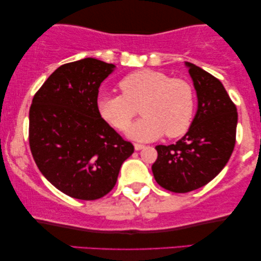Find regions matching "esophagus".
Returning a JSON list of instances; mask_svg holds the SVG:
<instances>
[{
  "label": "esophagus",
  "instance_id": "34e87169",
  "mask_svg": "<svg viewBox=\"0 0 261 261\" xmlns=\"http://www.w3.org/2000/svg\"><path fill=\"white\" fill-rule=\"evenodd\" d=\"M146 146L145 145H142V144H134V148H135V151H140V149H142V148H145Z\"/></svg>",
  "mask_w": 261,
  "mask_h": 261
}]
</instances>
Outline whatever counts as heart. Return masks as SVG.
Here are the masks:
<instances>
[{
  "mask_svg": "<svg viewBox=\"0 0 261 261\" xmlns=\"http://www.w3.org/2000/svg\"><path fill=\"white\" fill-rule=\"evenodd\" d=\"M119 88L122 95H102L98 98V112L110 126L124 132L140 108L144 117L129 129L132 139L149 141L164 134L177 138L191 126L195 92L187 81L146 69L127 74Z\"/></svg>",
  "mask_w": 261,
  "mask_h": 261,
  "instance_id": "b5f03b06",
  "label": "heart"
}]
</instances>
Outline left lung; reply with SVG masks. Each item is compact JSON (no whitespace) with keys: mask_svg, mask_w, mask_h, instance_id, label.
<instances>
[{"mask_svg":"<svg viewBox=\"0 0 261 261\" xmlns=\"http://www.w3.org/2000/svg\"><path fill=\"white\" fill-rule=\"evenodd\" d=\"M187 66L197 92V113L180 140L155 146L158 158L152 165L156 183L177 194L213 180L229 160L237 139V106L222 83L194 64Z\"/></svg>","mask_w":261,"mask_h":261,"instance_id":"8db88e82","label":"left lung"}]
</instances>
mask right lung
<instances>
[{
    "label": "right lung",
    "mask_w": 261,
    "mask_h": 261,
    "mask_svg": "<svg viewBox=\"0 0 261 261\" xmlns=\"http://www.w3.org/2000/svg\"><path fill=\"white\" fill-rule=\"evenodd\" d=\"M114 67L95 58L64 64L32 101V155L46 179L70 197L94 201L106 196L134 152L133 144L98 112V89Z\"/></svg>",
    "instance_id": "1"
}]
</instances>
